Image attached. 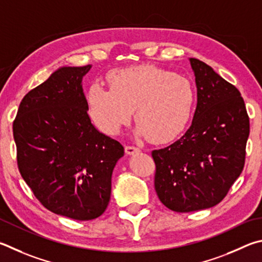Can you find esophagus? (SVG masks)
<instances>
[{"label": "esophagus", "mask_w": 262, "mask_h": 262, "mask_svg": "<svg viewBox=\"0 0 262 262\" xmlns=\"http://www.w3.org/2000/svg\"><path fill=\"white\" fill-rule=\"evenodd\" d=\"M125 153L127 155H134L136 153H139V148L135 147V146H125Z\"/></svg>", "instance_id": "obj_1"}]
</instances>
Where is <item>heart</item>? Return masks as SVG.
<instances>
[{
    "mask_svg": "<svg viewBox=\"0 0 262 262\" xmlns=\"http://www.w3.org/2000/svg\"><path fill=\"white\" fill-rule=\"evenodd\" d=\"M109 90L93 84L87 93L91 118L104 134L116 135L131 119L135 134L166 144L183 134L195 105V91L185 77L154 66L119 69L109 73Z\"/></svg>",
    "mask_w": 262,
    "mask_h": 262,
    "instance_id": "b5f03b06",
    "label": "heart"
}]
</instances>
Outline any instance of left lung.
<instances>
[{
    "mask_svg": "<svg viewBox=\"0 0 262 262\" xmlns=\"http://www.w3.org/2000/svg\"><path fill=\"white\" fill-rule=\"evenodd\" d=\"M196 108L180 140L153 150L155 191L173 212L210 208L227 195L244 168L250 121L239 91L207 64L189 58Z\"/></svg>",
    "mask_w": 262,
    "mask_h": 262,
    "instance_id": "obj_1",
    "label": "left lung"
}]
</instances>
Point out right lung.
Wrapping results in <instances>:
<instances>
[{
    "instance_id": "1",
    "label": "right lung",
    "mask_w": 262,
    "mask_h": 262,
    "mask_svg": "<svg viewBox=\"0 0 262 262\" xmlns=\"http://www.w3.org/2000/svg\"><path fill=\"white\" fill-rule=\"evenodd\" d=\"M92 66L61 67L21 100L13 122L20 175L46 208L79 221L110 200L117 140L91 122L82 78Z\"/></svg>"
}]
</instances>
